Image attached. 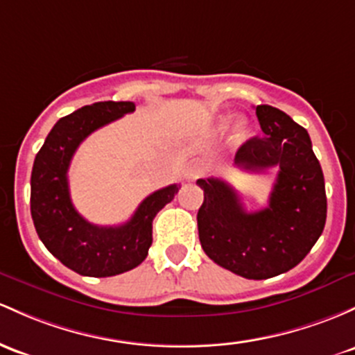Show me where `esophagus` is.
I'll return each instance as SVG.
<instances>
[{
	"instance_id": "esophagus-1",
	"label": "esophagus",
	"mask_w": 355,
	"mask_h": 355,
	"mask_svg": "<svg viewBox=\"0 0 355 355\" xmlns=\"http://www.w3.org/2000/svg\"><path fill=\"white\" fill-rule=\"evenodd\" d=\"M202 173H204V170H202V166L198 165V163L192 162L189 166L185 168V180L187 182H196L197 178L202 177Z\"/></svg>"
}]
</instances>
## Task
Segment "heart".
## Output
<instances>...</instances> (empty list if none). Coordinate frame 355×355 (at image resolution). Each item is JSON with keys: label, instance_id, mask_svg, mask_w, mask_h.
<instances>
[{"label": "heart", "instance_id": "b5f03b06", "mask_svg": "<svg viewBox=\"0 0 355 355\" xmlns=\"http://www.w3.org/2000/svg\"><path fill=\"white\" fill-rule=\"evenodd\" d=\"M231 123H232V116H220V118L216 121V124H214L212 131L216 135L225 133V131L229 130V126H231ZM248 131H249L248 123L244 119H241L239 123L236 124L234 135H232V139H234V143H237V145H239V143H243L244 139H246Z\"/></svg>", "mask_w": 355, "mask_h": 355}]
</instances>
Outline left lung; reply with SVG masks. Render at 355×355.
I'll use <instances>...</instances> for the list:
<instances>
[{
    "label": "left lung",
    "instance_id": "left-lung-1",
    "mask_svg": "<svg viewBox=\"0 0 355 355\" xmlns=\"http://www.w3.org/2000/svg\"><path fill=\"white\" fill-rule=\"evenodd\" d=\"M263 136L241 145L236 166L263 171L278 166L268 207L248 212L220 178H198L204 202L197 214L198 239L214 263L248 279L290 271L305 258L325 227L327 196L322 166L305 128L286 112L256 106Z\"/></svg>",
    "mask_w": 355,
    "mask_h": 355
}]
</instances>
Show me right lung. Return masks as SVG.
I'll use <instances>...</instances> for the list:
<instances>
[{"label": "right lung", "mask_w": 355, "mask_h": 355, "mask_svg": "<svg viewBox=\"0 0 355 355\" xmlns=\"http://www.w3.org/2000/svg\"><path fill=\"white\" fill-rule=\"evenodd\" d=\"M136 109L130 101H104L58 119L35 157L30 209L45 248L62 264L83 276L106 278L141 264L153 241V219L177 196L173 184L148 196L130 220L96 225L85 220L70 200L67 171L80 143L99 128Z\"/></svg>", "instance_id": "right-lung-1"}]
</instances>
